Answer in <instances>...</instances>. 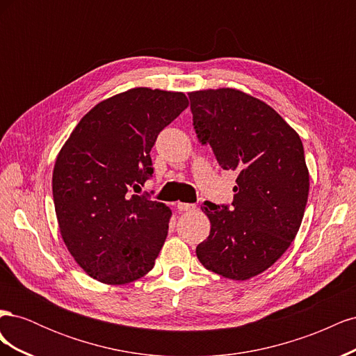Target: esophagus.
Listing matches in <instances>:
<instances>
[{
	"instance_id": "obj_1",
	"label": "esophagus",
	"mask_w": 356,
	"mask_h": 356,
	"mask_svg": "<svg viewBox=\"0 0 356 356\" xmlns=\"http://www.w3.org/2000/svg\"><path fill=\"white\" fill-rule=\"evenodd\" d=\"M177 209L181 211V212L195 211L196 209V204L195 203H182V202H179V203H177Z\"/></svg>"
}]
</instances>
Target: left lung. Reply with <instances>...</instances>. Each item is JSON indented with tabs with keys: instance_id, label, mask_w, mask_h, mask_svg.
<instances>
[{
	"instance_id": "8db88e82",
	"label": "left lung",
	"mask_w": 356,
	"mask_h": 356,
	"mask_svg": "<svg viewBox=\"0 0 356 356\" xmlns=\"http://www.w3.org/2000/svg\"><path fill=\"white\" fill-rule=\"evenodd\" d=\"M188 98L199 143L238 172L232 207L203 203L211 232L196 255L208 270L245 281L275 264L300 229L309 196L303 144L272 106L241 90Z\"/></svg>"
}]
</instances>
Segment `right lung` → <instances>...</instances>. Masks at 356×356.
Masks as SVG:
<instances>
[{
	"label": "right lung",
	"instance_id": "add662e5",
	"mask_svg": "<svg viewBox=\"0 0 356 356\" xmlns=\"http://www.w3.org/2000/svg\"><path fill=\"white\" fill-rule=\"evenodd\" d=\"M187 106L184 93L131 89L95 105L62 147L51 181L59 230L96 281L127 284L154 267L172 212L135 193L153 177L159 134Z\"/></svg>",
	"mask_w": 356,
	"mask_h": 356
}]
</instances>
